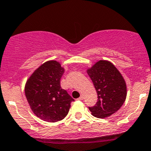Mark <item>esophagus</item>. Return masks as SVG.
<instances>
[{"label":"esophagus","instance_id":"esophagus-1","mask_svg":"<svg viewBox=\"0 0 151 151\" xmlns=\"http://www.w3.org/2000/svg\"><path fill=\"white\" fill-rule=\"evenodd\" d=\"M78 100H79V101H83V96H81L80 97H79V99H78Z\"/></svg>","mask_w":151,"mask_h":151}]
</instances>
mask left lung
<instances>
[{
    "instance_id": "left-lung-1",
    "label": "left lung",
    "mask_w": 151,
    "mask_h": 151,
    "mask_svg": "<svg viewBox=\"0 0 151 151\" xmlns=\"http://www.w3.org/2000/svg\"><path fill=\"white\" fill-rule=\"evenodd\" d=\"M87 73L98 95L96 105L88 107L92 115L105 118L117 112L127 97L126 83L120 72L110 62L100 60Z\"/></svg>"
}]
</instances>
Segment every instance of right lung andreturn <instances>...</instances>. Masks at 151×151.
<instances>
[{
  "mask_svg": "<svg viewBox=\"0 0 151 151\" xmlns=\"http://www.w3.org/2000/svg\"><path fill=\"white\" fill-rule=\"evenodd\" d=\"M64 68L55 60L46 62L34 71L25 85V96L35 115L55 122L66 117L74 100L60 86Z\"/></svg>",
  "mask_w": 151,
  "mask_h": 151,
  "instance_id": "add662e5",
  "label": "right lung"
}]
</instances>
